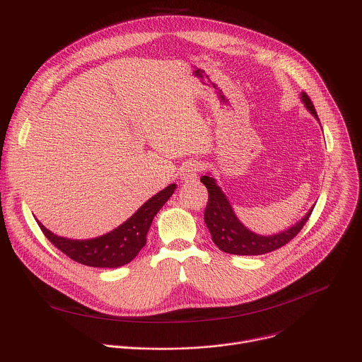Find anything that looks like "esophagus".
<instances>
[{
	"instance_id": "esophagus-1",
	"label": "esophagus",
	"mask_w": 362,
	"mask_h": 362,
	"mask_svg": "<svg viewBox=\"0 0 362 362\" xmlns=\"http://www.w3.org/2000/svg\"><path fill=\"white\" fill-rule=\"evenodd\" d=\"M200 170L199 163L196 162H187L183 165L182 172H180V179L186 183L189 182H194L197 179V172Z\"/></svg>"
}]
</instances>
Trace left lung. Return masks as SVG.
Wrapping results in <instances>:
<instances>
[{
  "mask_svg": "<svg viewBox=\"0 0 362 362\" xmlns=\"http://www.w3.org/2000/svg\"><path fill=\"white\" fill-rule=\"evenodd\" d=\"M300 101L303 103L305 109L320 122L313 101L306 93H300ZM200 182L208 187L209 192V202L204 209V223L208 226L215 245L222 252L232 255L255 256L282 247L300 232L314 209H309L306 215L289 229L265 236L252 232L238 219L229 199L211 172L202 176Z\"/></svg>",
  "mask_w": 362,
  "mask_h": 362,
  "instance_id": "1",
  "label": "left lung"
}]
</instances>
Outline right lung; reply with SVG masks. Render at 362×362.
I'll list each match as a JSON object with an SVG mask.
<instances>
[{"label": "right lung", "mask_w": 362, "mask_h": 362, "mask_svg": "<svg viewBox=\"0 0 362 362\" xmlns=\"http://www.w3.org/2000/svg\"><path fill=\"white\" fill-rule=\"evenodd\" d=\"M175 190L176 185H169L144 202L126 222L97 238H64L48 230L40 221H37V223L47 239L73 261L93 268H119L132 262L146 245V235L154 216L163 208Z\"/></svg>", "instance_id": "1"}]
</instances>
